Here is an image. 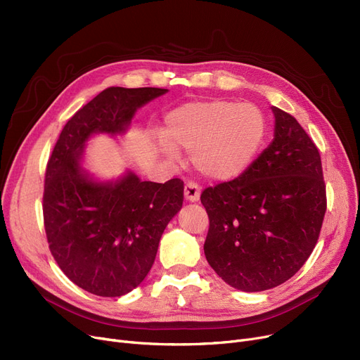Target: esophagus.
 I'll return each mask as SVG.
<instances>
[{
    "instance_id": "esophagus-1",
    "label": "esophagus",
    "mask_w": 360,
    "mask_h": 360,
    "mask_svg": "<svg viewBox=\"0 0 360 360\" xmlns=\"http://www.w3.org/2000/svg\"><path fill=\"white\" fill-rule=\"evenodd\" d=\"M184 195H185V200L190 201V202L198 201L200 200V186L197 184H194V182L185 184Z\"/></svg>"
}]
</instances>
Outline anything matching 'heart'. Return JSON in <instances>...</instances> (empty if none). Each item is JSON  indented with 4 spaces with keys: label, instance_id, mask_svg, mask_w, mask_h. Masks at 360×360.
Masks as SVG:
<instances>
[{
    "label": "heart",
    "instance_id": "obj_1",
    "mask_svg": "<svg viewBox=\"0 0 360 360\" xmlns=\"http://www.w3.org/2000/svg\"><path fill=\"white\" fill-rule=\"evenodd\" d=\"M266 134V117L252 103L191 102L167 113L159 148L169 160L178 158V147L193 151V165L202 176L231 181L250 169Z\"/></svg>",
    "mask_w": 360,
    "mask_h": 360
}]
</instances>
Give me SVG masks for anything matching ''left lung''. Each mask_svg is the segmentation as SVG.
Wrapping results in <instances>:
<instances>
[{
    "mask_svg": "<svg viewBox=\"0 0 360 360\" xmlns=\"http://www.w3.org/2000/svg\"><path fill=\"white\" fill-rule=\"evenodd\" d=\"M271 110L269 147L247 172L201 194L210 220L205 258L242 292L269 290L295 276L315 248L327 209L316 146L292 115Z\"/></svg>",
    "mask_w": 360,
    "mask_h": 360,
    "instance_id": "1",
    "label": "left lung"
}]
</instances>
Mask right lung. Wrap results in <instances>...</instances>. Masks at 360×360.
Wrapping results in <instances>:
<instances>
[{"instance_id":"obj_1","label":"right lung","mask_w":360,"mask_h":360,"mask_svg":"<svg viewBox=\"0 0 360 360\" xmlns=\"http://www.w3.org/2000/svg\"><path fill=\"white\" fill-rule=\"evenodd\" d=\"M167 93L108 87L63 128L45 174L44 220L49 250L79 288L103 297L136 289L153 266L167 223L182 207L184 182L141 181L132 170L112 179L84 166L98 134L124 136L136 112Z\"/></svg>"}]
</instances>
